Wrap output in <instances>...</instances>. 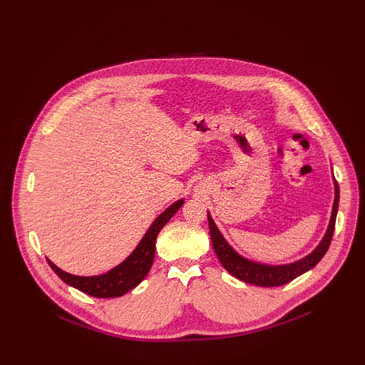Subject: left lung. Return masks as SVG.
<instances>
[{
  "instance_id": "left-lung-1",
  "label": "left lung",
  "mask_w": 365,
  "mask_h": 365,
  "mask_svg": "<svg viewBox=\"0 0 365 365\" xmlns=\"http://www.w3.org/2000/svg\"><path fill=\"white\" fill-rule=\"evenodd\" d=\"M338 205H339V186L335 182V200H334L332 215H331V221H329L328 230L325 232V237L322 238L319 245L309 255L303 257L302 259H297V262H294V263L282 264V266L262 264L257 262H251V259H247L245 257L240 255L227 242V240L222 237L218 227L215 225L214 220L211 218L210 212H207V222H210V232H211V240H212L215 254L228 273H231L234 277H237L245 283L263 286V287L283 286V284L294 280L300 274L306 273L307 270L314 269L321 262L322 257L327 254L331 240H332V235H334V230H335Z\"/></svg>"
}]
</instances>
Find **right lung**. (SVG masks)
Wrapping results in <instances>:
<instances>
[{
	"mask_svg": "<svg viewBox=\"0 0 365 365\" xmlns=\"http://www.w3.org/2000/svg\"><path fill=\"white\" fill-rule=\"evenodd\" d=\"M183 205V199L172 203L168 210L155 218L150 225L135 250L124 259L121 264L114 267L106 274L101 276H73L47 259L48 266L66 284L89 294L93 297H120L138 286L147 273L151 269L154 252H155V238H158L160 230L169 222V220L179 211Z\"/></svg>",
	"mask_w": 365,
	"mask_h": 365,
	"instance_id": "1",
	"label": "right lung"
}]
</instances>
